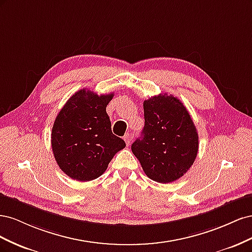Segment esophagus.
Listing matches in <instances>:
<instances>
[{
    "label": "esophagus",
    "mask_w": 252,
    "mask_h": 252,
    "mask_svg": "<svg viewBox=\"0 0 252 252\" xmlns=\"http://www.w3.org/2000/svg\"><path fill=\"white\" fill-rule=\"evenodd\" d=\"M124 141L126 142V145L128 146V145L130 144V142H131V135L129 134V133H126V134L124 135Z\"/></svg>",
    "instance_id": "1"
}]
</instances>
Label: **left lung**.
Here are the masks:
<instances>
[{"mask_svg":"<svg viewBox=\"0 0 252 252\" xmlns=\"http://www.w3.org/2000/svg\"><path fill=\"white\" fill-rule=\"evenodd\" d=\"M145 125L132 154L152 181L170 183L186 173L199 150V134L179 98L161 94L145 100Z\"/></svg>","mask_w":252,"mask_h":252,"instance_id":"left-lung-1","label":"left lung"}]
</instances>
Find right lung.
I'll return each mask as SVG.
<instances>
[{
	"label": "right lung",
	"mask_w": 252,
	"mask_h": 252,
	"mask_svg": "<svg viewBox=\"0 0 252 252\" xmlns=\"http://www.w3.org/2000/svg\"><path fill=\"white\" fill-rule=\"evenodd\" d=\"M112 96V93L97 95L81 89L66 102L53 123V156L62 171L75 181L87 182L100 177L113 156L126 146L112 133L106 112Z\"/></svg>",
	"instance_id": "add662e5"
}]
</instances>
